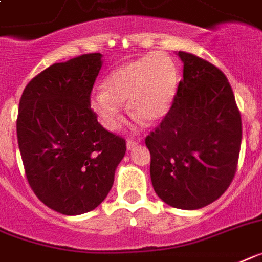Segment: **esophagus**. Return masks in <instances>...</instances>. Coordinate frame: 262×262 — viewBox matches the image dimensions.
Returning a JSON list of instances; mask_svg holds the SVG:
<instances>
[{
    "instance_id": "34e87169",
    "label": "esophagus",
    "mask_w": 262,
    "mask_h": 262,
    "mask_svg": "<svg viewBox=\"0 0 262 262\" xmlns=\"http://www.w3.org/2000/svg\"><path fill=\"white\" fill-rule=\"evenodd\" d=\"M138 143H140V140L127 139V148H128V150H131V148H134V147H135Z\"/></svg>"
}]
</instances>
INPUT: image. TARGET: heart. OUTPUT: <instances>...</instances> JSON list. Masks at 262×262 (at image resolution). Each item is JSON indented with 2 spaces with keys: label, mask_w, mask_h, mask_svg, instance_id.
<instances>
[{
  "label": "heart",
  "mask_w": 262,
  "mask_h": 262,
  "mask_svg": "<svg viewBox=\"0 0 262 262\" xmlns=\"http://www.w3.org/2000/svg\"><path fill=\"white\" fill-rule=\"evenodd\" d=\"M177 85L178 71L174 61L154 52L114 69L105 79L104 90L91 96V108L108 129L122 124L124 100L134 116L154 123L170 111Z\"/></svg>",
  "instance_id": "heart-1"
}]
</instances>
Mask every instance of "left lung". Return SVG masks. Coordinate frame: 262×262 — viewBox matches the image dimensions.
Masks as SVG:
<instances>
[{
	"label": "left lung",
	"instance_id": "left-lung-1",
	"mask_svg": "<svg viewBox=\"0 0 262 262\" xmlns=\"http://www.w3.org/2000/svg\"><path fill=\"white\" fill-rule=\"evenodd\" d=\"M183 80L170 111L146 136L155 193L177 209L194 210L218 200L237 171L241 114L221 69L178 52Z\"/></svg>",
	"mask_w": 262,
	"mask_h": 262
}]
</instances>
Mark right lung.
Segmentation results:
<instances>
[{
	"instance_id": "obj_1",
	"label": "right lung",
	"mask_w": 262,
	"mask_h": 262,
	"mask_svg": "<svg viewBox=\"0 0 262 262\" xmlns=\"http://www.w3.org/2000/svg\"><path fill=\"white\" fill-rule=\"evenodd\" d=\"M100 53L56 62L30 80L19 99L17 139L28 183L57 213L94 210L114 185L126 140L97 122L91 92Z\"/></svg>"
}]
</instances>
